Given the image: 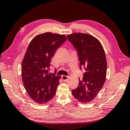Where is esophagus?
Listing matches in <instances>:
<instances>
[{"mask_svg":"<svg viewBox=\"0 0 130 130\" xmlns=\"http://www.w3.org/2000/svg\"><path fill=\"white\" fill-rule=\"evenodd\" d=\"M68 78V76H65V75H63L62 76V79L63 80V81H66Z\"/></svg>","mask_w":130,"mask_h":130,"instance_id":"obj_1","label":"esophagus"}]
</instances>
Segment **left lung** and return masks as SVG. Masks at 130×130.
<instances>
[{
    "instance_id": "8db88e82",
    "label": "left lung",
    "mask_w": 130,
    "mask_h": 130,
    "mask_svg": "<svg viewBox=\"0 0 130 130\" xmlns=\"http://www.w3.org/2000/svg\"><path fill=\"white\" fill-rule=\"evenodd\" d=\"M67 38L76 50L80 70L84 69L83 79L79 78L78 86L72 90V94L81 103H89L102 88L106 78L104 50L99 41L89 34L73 33Z\"/></svg>"
}]
</instances>
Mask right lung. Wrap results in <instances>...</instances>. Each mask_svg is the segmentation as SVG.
<instances>
[{"label":"right lung","mask_w":130,"mask_h":130,"mask_svg":"<svg viewBox=\"0 0 130 130\" xmlns=\"http://www.w3.org/2000/svg\"><path fill=\"white\" fill-rule=\"evenodd\" d=\"M66 41L64 35L45 32L35 37L28 45L22 63V77L28 95L38 104H46L56 94L61 76L49 73L50 63Z\"/></svg>","instance_id":"add662e5"}]
</instances>
